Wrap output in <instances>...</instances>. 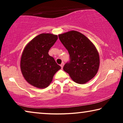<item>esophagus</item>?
<instances>
[{"mask_svg": "<svg viewBox=\"0 0 123 123\" xmlns=\"http://www.w3.org/2000/svg\"><path fill=\"white\" fill-rule=\"evenodd\" d=\"M64 65V63H62L61 64V65H60V66H61V68H63Z\"/></svg>", "mask_w": 123, "mask_h": 123, "instance_id": "1", "label": "esophagus"}]
</instances>
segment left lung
<instances>
[{
	"label": "left lung",
	"mask_w": 123,
	"mask_h": 123,
	"mask_svg": "<svg viewBox=\"0 0 123 123\" xmlns=\"http://www.w3.org/2000/svg\"><path fill=\"white\" fill-rule=\"evenodd\" d=\"M58 36L70 56V61L64 65V70L76 83H87L95 76L100 65L99 54L95 45L86 36L76 31Z\"/></svg>",
	"instance_id": "obj_1"
}]
</instances>
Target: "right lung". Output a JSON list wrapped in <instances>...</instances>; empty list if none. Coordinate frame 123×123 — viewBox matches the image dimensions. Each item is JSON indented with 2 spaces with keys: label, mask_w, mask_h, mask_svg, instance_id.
<instances>
[{
  "label": "right lung",
  "mask_w": 123,
  "mask_h": 123,
  "mask_svg": "<svg viewBox=\"0 0 123 123\" xmlns=\"http://www.w3.org/2000/svg\"><path fill=\"white\" fill-rule=\"evenodd\" d=\"M58 39L51 33H41L27 43L22 54L21 70L26 81L38 88L49 86L54 75L61 69L49 50Z\"/></svg>",
  "instance_id": "add662e5"
}]
</instances>
